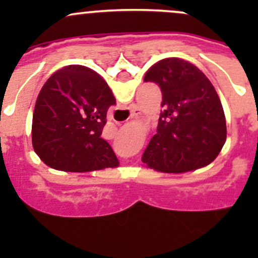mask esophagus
Returning <instances> with one entry per match:
<instances>
[{
    "label": "esophagus",
    "instance_id": "34e87169",
    "mask_svg": "<svg viewBox=\"0 0 258 258\" xmlns=\"http://www.w3.org/2000/svg\"><path fill=\"white\" fill-rule=\"evenodd\" d=\"M141 113V110H140L139 107H135L134 108V113H132V116H137V114Z\"/></svg>",
    "mask_w": 258,
    "mask_h": 258
}]
</instances>
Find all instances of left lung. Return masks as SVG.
<instances>
[{
    "label": "left lung",
    "instance_id": "8db88e82",
    "mask_svg": "<svg viewBox=\"0 0 258 258\" xmlns=\"http://www.w3.org/2000/svg\"><path fill=\"white\" fill-rule=\"evenodd\" d=\"M144 81L162 92L157 134L142 156L146 167L184 173L210 165L227 137L222 103L206 75L178 57L153 64Z\"/></svg>",
    "mask_w": 258,
    "mask_h": 258
}]
</instances>
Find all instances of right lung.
<instances>
[{
    "label": "right lung",
    "instance_id": "obj_1",
    "mask_svg": "<svg viewBox=\"0 0 258 258\" xmlns=\"http://www.w3.org/2000/svg\"><path fill=\"white\" fill-rule=\"evenodd\" d=\"M116 105L107 82L80 64L49 76L36 100L32 146L45 165L64 172L117 167L118 160L101 139L106 114Z\"/></svg>",
    "mask_w": 258,
    "mask_h": 258
}]
</instances>
